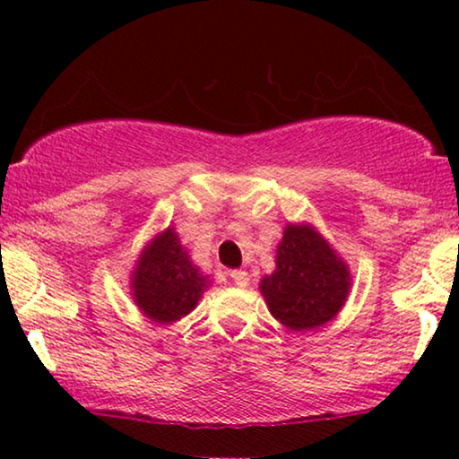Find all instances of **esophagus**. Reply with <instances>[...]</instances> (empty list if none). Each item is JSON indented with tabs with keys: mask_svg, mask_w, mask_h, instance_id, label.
<instances>
[{
	"mask_svg": "<svg viewBox=\"0 0 459 459\" xmlns=\"http://www.w3.org/2000/svg\"><path fill=\"white\" fill-rule=\"evenodd\" d=\"M230 280L234 281L236 286H248V273L244 272V269H234V272H230Z\"/></svg>",
	"mask_w": 459,
	"mask_h": 459,
	"instance_id": "esophagus-1",
	"label": "esophagus"
}]
</instances>
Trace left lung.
<instances>
[{
	"mask_svg": "<svg viewBox=\"0 0 459 459\" xmlns=\"http://www.w3.org/2000/svg\"><path fill=\"white\" fill-rule=\"evenodd\" d=\"M349 288L347 265L309 225H288L275 255V272L261 281L272 316L297 332L330 322Z\"/></svg>",
	"mask_w": 459,
	"mask_h": 459,
	"instance_id": "8db88e82",
	"label": "left lung"
}]
</instances>
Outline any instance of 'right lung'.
I'll return each instance as SVG.
<instances>
[{
  "mask_svg": "<svg viewBox=\"0 0 459 459\" xmlns=\"http://www.w3.org/2000/svg\"><path fill=\"white\" fill-rule=\"evenodd\" d=\"M204 288L206 278L192 265L173 230L148 244L134 273L135 303L159 324H171L187 316Z\"/></svg>",
  "mask_w": 459,
  "mask_h": 459,
  "instance_id": "add662e5",
  "label": "right lung"
}]
</instances>
